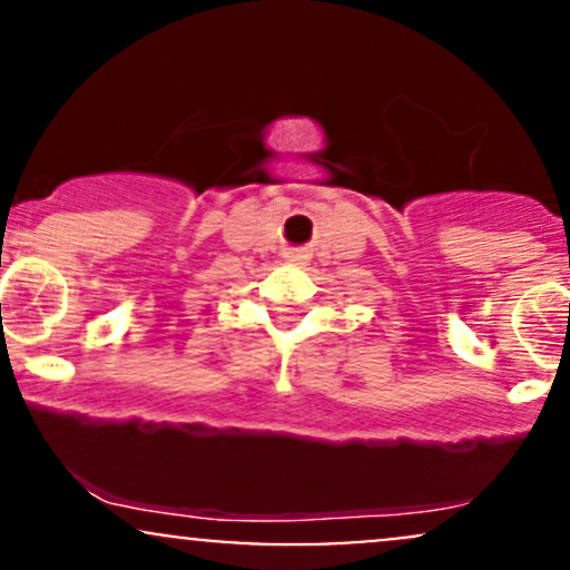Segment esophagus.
<instances>
[{
    "label": "esophagus",
    "mask_w": 570,
    "mask_h": 570,
    "mask_svg": "<svg viewBox=\"0 0 570 570\" xmlns=\"http://www.w3.org/2000/svg\"><path fill=\"white\" fill-rule=\"evenodd\" d=\"M305 254H299V252H292V254H286V263L289 265H294V267H299V265H305Z\"/></svg>",
    "instance_id": "1"
}]
</instances>
